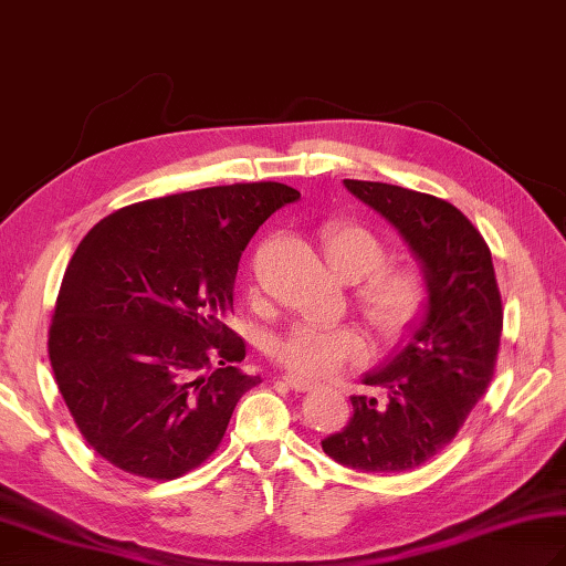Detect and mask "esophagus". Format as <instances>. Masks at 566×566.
Instances as JSON below:
<instances>
[{"label":"esophagus","mask_w":566,"mask_h":566,"mask_svg":"<svg viewBox=\"0 0 566 566\" xmlns=\"http://www.w3.org/2000/svg\"><path fill=\"white\" fill-rule=\"evenodd\" d=\"M282 380H284L289 387H292L294 392H308V389L315 387L311 380H303V378H298V375H294V373H284Z\"/></svg>","instance_id":"34e87169"}]
</instances>
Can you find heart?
Masks as SVG:
<instances>
[{
    "label": "heart",
    "mask_w": 566,
    "mask_h": 566,
    "mask_svg": "<svg viewBox=\"0 0 566 566\" xmlns=\"http://www.w3.org/2000/svg\"><path fill=\"white\" fill-rule=\"evenodd\" d=\"M325 255L342 280L358 282L356 301L378 337L392 342L407 335L428 301L426 277L416 268H382L385 243L360 224H337L325 231ZM282 368L303 380L332 378L366 356V339L354 325L301 321L272 344Z\"/></svg>",
    "instance_id": "1"
}]
</instances>
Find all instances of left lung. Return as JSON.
<instances>
[{
	"mask_svg": "<svg viewBox=\"0 0 566 566\" xmlns=\"http://www.w3.org/2000/svg\"><path fill=\"white\" fill-rule=\"evenodd\" d=\"M346 191L392 224L421 265L426 311L409 337L364 385L387 401L352 397L354 416L323 440L342 467L399 473L421 467L457 438L497 364L502 298L492 255L452 202L380 181L344 179Z\"/></svg>",
	"mask_w": 566,
	"mask_h": 566,
	"instance_id": "1",
	"label": "left lung"
}]
</instances>
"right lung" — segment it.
Masks as SVG:
<instances>
[{
    "mask_svg": "<svg viewBox=\"0 0 566 566\" xmlns=\"http://www.w3.org/2000/svg\"><path fill=\"white\" fill-rule=\"evenodd\" d=\"M301 193L277 181L134 202L97 222L66 268L50 364L95 452L126 473L174 481L222 442L260 382L224 325L258 227Z\"/></svg>",
    "mask_w": 566,
    "mask_h": 566,
    "instance_id": "add662e5",
    "label": "right lung"
}]
</instances>
